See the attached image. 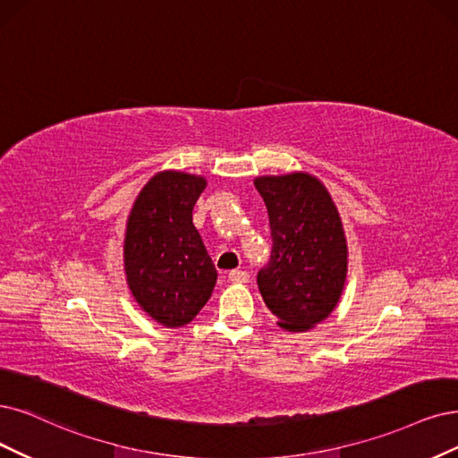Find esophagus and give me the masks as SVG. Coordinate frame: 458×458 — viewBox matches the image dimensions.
<instances>
[{"instance_id": "1", "label": "esophagus", "mask_w": 458, "mask_h": 458, "mask_svg": "<svg viewBox=\"0 0 458 458\" xmlns=\"http://www.w3.org/2000/svg\"><path fill=\"white\" fill-rule=\"evenodd\" d=\"M228 279L232 283H247L249 281V274L243 272V269H232V272L228 274Z\"/></svg>"}]
</instances>
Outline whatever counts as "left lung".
Returning a JSON list of instances; mask_svg holds the SVG:
<instances>
[{"label": "left lung", "mask_w": 458, "mask_h": 458, "mask_svg": "<svg viewBox=\"0 0 458 458\" xmlns=\"http://www.w3.org/2000/svg\"><path fill=\"white\" fill-rule=\"evenodd\" d=\"M272 257L259 272L260 294L279 327L306 332L325 320L342 296L347 245L328 191L308 174L259 177Z\"/></svg>", "instance_id": "left-lung-1"}]
</instances>
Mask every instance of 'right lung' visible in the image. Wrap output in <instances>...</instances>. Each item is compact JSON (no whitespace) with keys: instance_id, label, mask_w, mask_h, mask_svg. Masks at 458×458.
I'll return each instance as SVG.
<instances>
[{"instance_id":"1","label":"right lung","mask_w":458,"mask_h":458,"mask_svg":"<svg viewBox=\"0 0 458 458\" xmlns=\"http://www.w3.org/2000/svg\"><path fill=\"white\" fill-rule=\"evenodd\" d=\"M206 179L164 172L135 199L126 228L124 266L140 306L164 327H184L206 306L216 269L192 225Z\"/></svg>"}]
</instances>
